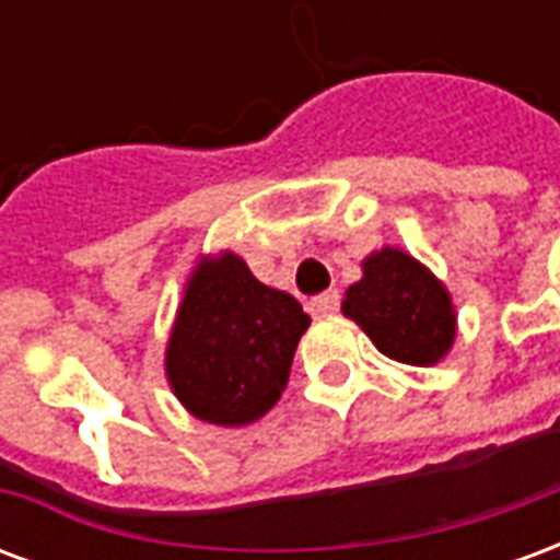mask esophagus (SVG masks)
Wrapping results in <instances>:
<instances>
[{
    "instance_id": "34e87169",
    "label": "esophagus",
    "mask_w": 560,
    "mask_h": 560,
    "mask_svg": "<svg viewBox=\"0 0 560 560\" xmlns=\"http://www.w3.org/2000/svg\"><path fill=\"white\" fill-rule=\"evenodd\" d=\"M339 305H341V296L339 291H324V293H317L315 300L308 303V308H312V315H332V312H339Z\"/></svg>"
}]
</instances>
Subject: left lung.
I'll return each mask as SVG.
<instances>
[{"label":"left lung","mask_w":560,"mask_h":560,"mask_svg":"<svg viewBox=\"0 0 560 560\" xmlns=\"http://www.w3.org/2000/svg\"><path fill=\"white\" fill-rule=\"evenodd\" d=\"M341 312L389 360L438 363L456 336V315L444 284L399 248H381L363 264V279L348 288Z\"/></svg>","instance_id":"1"}]
</instances>
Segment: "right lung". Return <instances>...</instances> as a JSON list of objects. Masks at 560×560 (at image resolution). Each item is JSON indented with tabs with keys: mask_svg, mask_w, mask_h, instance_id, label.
<instances>
[{
	"mask_svg": "<svg viewBox=\"0 0 560 560\" xmlns=\"http://www.w3.org/2000/svg\"><path fill=\"white\" fill-rule=\"evenodd\" d=\"M308 315L272 291L236 255L203 260L188 281L167 345V377L197 420L255 422L288 387Z\"/></svg>",
	"mask_w": 560,
	"mask_h": 560,
	"instance_id": "obj_1",
	"label": "right lung"
}]
</instances>
